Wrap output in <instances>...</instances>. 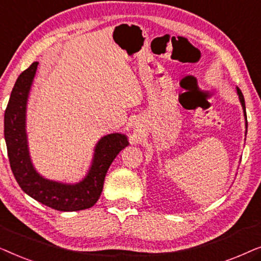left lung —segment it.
<instances>
[{
	"label": "left lung",
	"instance_id": "1",
	"mask_svg": "<svg viewBox=\"0 0 261 261\" xmlns=\"http://www.w3.org/2000/svg\"><path fill=\"white\" fill-rule=\"evenodd\" d=\"M238 90V95H239V98H240V102H241V106H242V109H244V113H245V119H247V116H246V107H245V98H244V95H242V92L240 89H237ZM247 123V122H246ZM246 127H247V124H246Z\"/></svg>",
	"mask_w": 261,
	"mask_h": 261
}]
</instances>
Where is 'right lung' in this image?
<instances>
[{
	"label": "right lung",
	"mask_w": 261,
	"mask_h": 261,
	"mask_svg": "<svg viewBox=\"0 0 261 261\" xmlns=\"http://www.w3.org/2000/svg\"><path fill=\"white\" fill-rule=\"evenodd\" d=\"M38 62L20 74L5 113V139L8 158L17 184L35 201L59 210L77 212L90 208L101 196L103 183L113 160L128 146L127 137L113 133L103 137L95 147L94 159L83 180L64 184L41 177L31 162L26 134V107Z\"/></svg>",
	"instance_id": "right-lung-1"
}]
</instances>
